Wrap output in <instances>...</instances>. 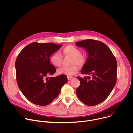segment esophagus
I'll use <instances>...</instances> for the list:
<instances>
[{
  "label": "esophagus",
  "mask_w": 133,
  "mask_h": 133,
  "mask_svg": "<svg viewBox=\"0 0 133 133\" xmlns=\"http://www.w3.org/2000/svg\"><path fill=\"white\" fill-rule=\"evenodd\" d=\"M67 78H68V80H71V79H72L73 78V77H70V76H68V77H67Z\"/></svg>",
  "instance_id": "34e87169"
}]
</instances>
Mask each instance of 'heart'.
Here are the masks:
<instances>
[{
	"mask_svg": "<svg viewBox=\"0 0 133 133\" xmlns=\"http://www.w3.org/2000/svg\"><path fill=\"white\" fill-rule=\"evenodd\" d=\"M62 52L64 56L71 57V64L74 65L69 67H62L58 69L57 72L59 74L72 76L78 71V67L75 64L82 66L85 62V56L81 54V50L75 46H67L62 50ZM50 61L54 66L60 67L63 62V56L59 52H55L50 56Z\"/></svg>",
	"mask_w": 133,
	"mask_h": 133,
	"instance_id": "1",
	"label": "heart"
}]
</instances>
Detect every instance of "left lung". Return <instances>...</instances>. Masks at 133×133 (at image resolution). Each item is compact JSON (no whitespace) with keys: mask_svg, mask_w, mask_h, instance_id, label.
Masks as SVG:
<instances>
[{"mask_svg":"<svg viewBox=\"0 0 133 133\" xmlns=\"http://www.w3.org/2000/svg\"><path fill=\"white\" fill-rule=\"evenodd\" d=\"M76 45L83 47L88 56L81 72L91 76L77 77L80 86L76 94L85 104L92 106L104 102L109 95L117 80V64L110 49L103 43L93 39L77 42Z\"/></svg>","mask_w":133,"mask_h":133,"instance_id":"left-lung-1","label":"left lung"}]
</instances>
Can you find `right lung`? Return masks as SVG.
Here are the masks:
<instances>
[{"label":"right lung","instance_id":"1","mask_svg":"<svg viewBox=\"0 0 133 133\" xmlns=\"http://www.w3.org/2000/svg\"><path fill=\"white\" fill-rule=\"evenodd\" d=\"M62 45L51 43H32L18 54L16 63L17 83L24 96L31 103L46 106L57 98L67 82L65 75L48 77L56 69L50 56Z\"/></svg>","mask_w":133,"mask_h":133}]
</instances>
